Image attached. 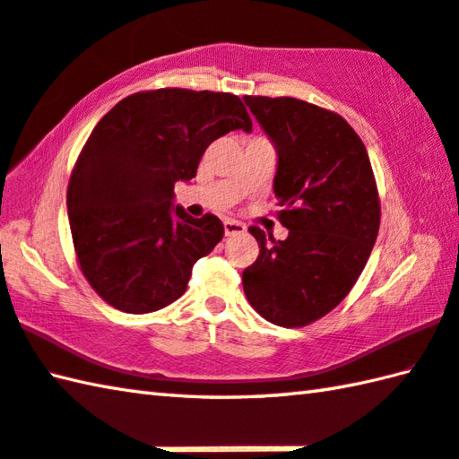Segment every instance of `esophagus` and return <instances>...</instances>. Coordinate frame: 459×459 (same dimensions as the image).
<instances>
[{
    "mask_svg": "<svg viewBox=\"0 0 459 459\" xmlns=\"http://www.w3.org/2000/svg\"><path fill=\"white\" fill-rule=\"evenodd\" d=\"M223 231H226V236H236V233H244L246 226L236 220H226L223 221Z\"/></svg>",
    "mask_w": 459,
    "mask_h": 459,
    "instance_id": "esophagus-1",
    "label": "esophagus"
}]
</instances>
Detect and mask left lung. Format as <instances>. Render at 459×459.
I'll use <instances>...</instances> for the list:
<instances>
[{
  "label": "left lung",
  "instance_id": "1",
  "mask_svg": "<svg viewBox=\"0 0 459 459\" xmlns=\"http://www.w3.org/2000/svg\"><path fill=\"white\" fill-rule=\"evenodd\" d=\"M244 101L278 150L273 192L290 236L275 241L249 228L259 255L241 281L267 322L304 327L340 306L368 264L382 215L374 169L335 111L296 98Z\"/></svg>",
  "mask_w": 459,
  "mask_h": 459
}]
</instances>
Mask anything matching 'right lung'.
Returning a JSON list of instances; mask_svg holds the SVG:
<instances>
[{
    "mask_svg": "<svg viewBox=\"0 0 459 459\" xmlns=\"http://www.w3.org/2000/svg\"><path fill=\"white\" fill-rule=\"evenodd\" d=\"M233 129L252 132L238 95L181 88L127 95L93 127L69 178L67 218L80 270L106 304L150 314L184 296L223 223L171 205L174 186Z\"/></svg>",
    "mask_w": 459,
    "mask_h": 459,
    "instance_id": "obj_1",
    "label": "right lung"
}]
</instances>
